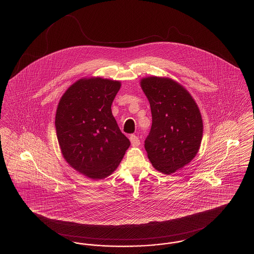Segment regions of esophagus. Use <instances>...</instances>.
I'll use <instances>...</instances> for the list:
<instances>
[{
    "label": "esophagus",
    "instance_id": "esophagus-1",
    "mask_svg": "<svg viewBox=\"0 0 254 254\" xmlns=\"http://www.w3.org/2000/svg\"><path fill=\"white\" fill-rule=\"evenodd\" d=\"M129 140H130V143H131V145H132L133 147L138 146V145H140V140H139V138H138L136 135H134V134L130 135Z\"/></svg>",
    "mask_w": 254,
    "mask_h": 254
}]
</instances>
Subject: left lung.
I'll return each instance as SVG.
<instances>
[{
  "mask_svg": "<svg viewBox=\"0 0 254 254\" xmlns=\"http://www.w3.org/2000/svg\"><path fill=\"white\" fill-rule=\"evenodd\" d=\"M149 101L152 126L145 141L147 157L158 171L171 174L191 162L201 145L203 120L190 93L170 78L141 80Z\"/></svg>",
  "mask_w": 254,
  "mask_h": 254,
  "instance_id": "obj_1",
  "label": "left lung"
}]
</instances>
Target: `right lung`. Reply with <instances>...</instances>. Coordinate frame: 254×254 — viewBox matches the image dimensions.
<instances>
[{"mask_svg": "<svg viewBox=\"0 0 254 254\" xmlns=\"http://www.w3.org/2000/svg\"><path fill=\"white\" fill-rule=\"evenodd\" d=\"M120 87V81L83 78L66 89L58 104L55 127L63 157L91 179L109 176L130 145L111 111Z\"/></svg>", "mask_w": 254, "mask_h": 254, "instance_id": "obj_1", "label": "right lung"}]
</instances>
